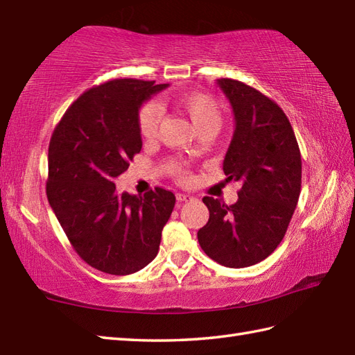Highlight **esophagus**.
<instances>
[{"label": "esophagus", "mask_w": 355, "mask_h": 355, "mask_svg": "<svg viewBox=\"0 0 355 355\" xmlns=\"http://www.w3.org/2000/svg\"><path fill=\"white\" fill-rule=\"evenodd\" d=\"M175 197H177V200H178L180 202H182V201H191V200H192L191 195H187V193H177Z\"/></svg>", "instance_id": "obj_1"}]
</instances>
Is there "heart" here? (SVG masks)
Wrapping results in <instances>:
<instances>
[{
  "instance_id": "heart-1",
  "label": "heart",
  "mask_w": 355,
  "mask_h": 355,
  "mask_svg": "<svg viewBox=\"0 0 355 355\" xmlns=\"http://www.w3.org/2000/svg\"><path fill=\"white\" fill-rule=\"evenodd\" d=\"M173 101L191 117L192 123L198 131L207 130V128L218 130V126L221 125V111L212 96L205 93H182L173 97ZM160 122L162 108L157 102H146L139 108L137 128L145 140H153L155 137ZM173 172L182 182L189 180V175L182 166H173Z\"/></svg>"
}]
</instances>
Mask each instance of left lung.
Instances as JSON below:
<instances>
[{
    "instance_id": "obj_1",
    "label": "left lung",
    "mask_w": 355,
    "mask_h": 355,
    "mask_svg": "<svg viewBox=\"0 0 355 355\" xmlns=\"http://www.w3.org/2000/svg\"><path fill=\"white\" fill-rule=\"evenodd\" d=\"M235 114L225 154V182H239L238 201L227 206L205 197L209 221L198 230L202 250L224 267L243 268L276 250L288 229L302 184V158L288 117L258 89L220 79Z\"/></svg>"
}]
</instances>
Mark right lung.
Here are the masks:
<instances>
[{"label":"right lung","instance_id":"add662e5","mask_svg":"<svg viewBox=\"0 0 355 355\" xmlns=\"http://www.w3.org/2000/svg\"><path fill=\"white\" fill-rule=\"evenodd\" d=\"M168 84L112 79L74 101L51 134L47 198L71 247L88 266L125 276L146 267L160 247L175 195L116 191L141 149L137 112Z\"/></svg>","mask_w":355,"mask_h":355}]
</instances>
